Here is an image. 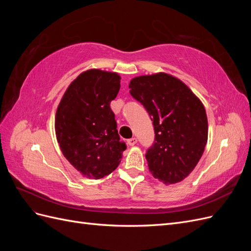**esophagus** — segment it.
<instances>
[{
    "mask_svg": "<svg viewBox=\"0 0 251 251\" xmlns=\"http://www.w3.org/2000/svg\"><path fill=\"white\" fill-rule=\"evenodd\" d=\"M137 143V138H135V137H133V138H131V139H127V144L128 146H135V144Z\"/></svg>",
    "mask_w": 251,
    "mask_h": 251,
    "instance_id": "esophagus-1",
    "label": "esophagus"
}]
</instances>
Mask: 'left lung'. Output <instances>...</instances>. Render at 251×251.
Instances as JSON below:
<instances>
[{"mask_svg":"<svg viewBox=\"0 0 251 251\" xmlns=\"http://www.w3.org/2000/svg\"><path fill=\"white\" fill-rule=\"evenodd\" d=\"M128 88L153 121L155 141L146 154L150 172L164 184L182 181L199 162L207 142L203 103L185 83L162 72L135 77Z\"/></svg>","mask_w":251,"mask_h":251,"instance_id":"left-lung-1","label":"left lung"}]
</instances>
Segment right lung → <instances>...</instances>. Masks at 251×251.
I'll list each match as a JSON object with an SVG mask.
<instances>
[{
	"mask_svg": "<svg viewBox=\"0 0 251 251\" xmlns=\"http://www.w3.org/2000/svg\"><path fill=\"white\" fill-rule=\"evenodd\" d=\"M117 73L91 69L68 87L55 115V132L64 156L90 179L116 170L126 143L120 141L110 103L118 94Z\"/></svg>",
	"mask_w": 251,
	"mask_h": 251,
	"instance_id": "obj_1",
	"label": "right lung"
}]
</instances>
